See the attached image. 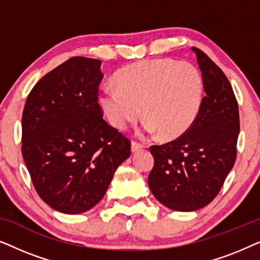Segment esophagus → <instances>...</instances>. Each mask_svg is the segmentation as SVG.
I'll use <instances>...</instances> for the list:
<instances>
[{"instance_id":"obj_1","label":"esophagus","mask_w":260,"mask_h":260,"mask_svg":"<svg viewBox=\"0 0 260 260\" xmlns=\"http://www.w3.org/2000/svg\"><path fill=\"white\" fill-rule=\"evenodd\" d=\"M142 149H143V145L137 143V142H133V143H131V152H137L142 150Z\"/></svg>"}]
</instances>
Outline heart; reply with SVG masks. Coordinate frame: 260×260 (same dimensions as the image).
Instances as JSON below:
<instances>
[{"mask_svg": "<svg viewBox=\"0 0 260 260\" xmlns=\"http://www.w3.org/2000/svg\"><path fill=\"white\" fill-rule=\"evenodd\" d=\"M117 87L99 93V106L119 130L142 115L144 131L175 140L190 129L204 102V79L189 62L163 58L123 67L115 76Z\"/></svg>", "mask_w": 260, "mask_h": 260, "instance_id": "b5f03b06", "label": "heart"}]
</instances>
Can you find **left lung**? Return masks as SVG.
I'll list each match as a JSON object with an SVG mask.
<instances>
[{
    "instance_id": "1",
    "label": "left lung",
    "mask_w": 260,
    "mask_h": 260,
    "mask_svg": "<svg viewBox=\"0 0 260 260\" xmlns=\"http://www.w3.org/2000/svg\"><path fill=\"white\" fill-rule=\"evenodd\" d=\"M204 79L205 97L197 120L186 134L152 145L154 168L148 184L173 211H198L221 189L237 157L239 110L225 74L204 52L191 47Z\"/></svg>"
}]
</instances>
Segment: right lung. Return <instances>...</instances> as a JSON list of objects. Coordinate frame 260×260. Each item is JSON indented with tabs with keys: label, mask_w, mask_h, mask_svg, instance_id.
<instances>
[{
	"label": "right lung",
	"mask_w": 260,
	"mask_h": 260,
	"mask_svg": "<svg viewBox=\"0 0 260 260\" xmlns=\"http://www.w3.org/2000/svg\"><path fill=\"white\" fill-rule=\"evenodd\" d=\"M101 65L67 60L38 81L24 105V163L40 198L65 214L94 207L130 156L129 140L103 119Z\"/></svg>",
	"instance_id": "right-lung-1"
}]
</instances>
